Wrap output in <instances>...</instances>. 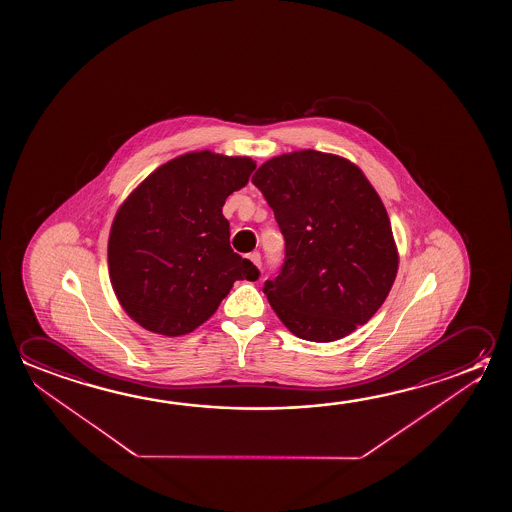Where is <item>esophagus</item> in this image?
<instances>
[{"mask_svg": "<svg viewBox=\"0 0 512 512\" xmlns=\"http://www.w3.org/2000/svg\"><path fill=\"white\" fill-rule=\"evenodd\" d=\"M248 259L252 260L253 264L257 266V268H260V253L259 252H252L250 255H248Z\"/></svg>", "mask_w": 512, "mask_h": 512, "instance_id": "34e87169", "label": "esophagus"}]
</instances>
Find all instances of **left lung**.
<instances>
[{
	"instance_id": "left-lung-1",
	"label": "left lung",
	"mask_w": 512,
	"mask_h": 512,
	"mask_svg": "<svg viewBox=\"0 0 512 512\" xmlns=\"http://www.w3.org/2000/svg\"><path fill=\"white\" fill-rule=\"evenodd\" d=\"M252 182L285 239L280 273L262 289L271 309L305 341L352 334L380 309L398 269L377 191L352 162L314 150L264 162Z\"/></svg>"
}]
</instances>
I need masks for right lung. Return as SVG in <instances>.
<instances>
[{
	"mask_svg": "<svg viewBox=\"0 0 512 512\" xmlns=\"http://www.w3.org/2000/svg\"><path fill=\"white\" fill-rule=\"evenodd\" d=\"M255 162L185 153L126 198L110 228L109 273L119 303L141 327L184 336L216 312L235 280L259 269L230 248L223 205L248 184Z\"/></svg>",
	"mask_w": 512,
	"mask_h": 512,
	"instance_id": "1",
	"label": "right lung"
}]
</instances>
